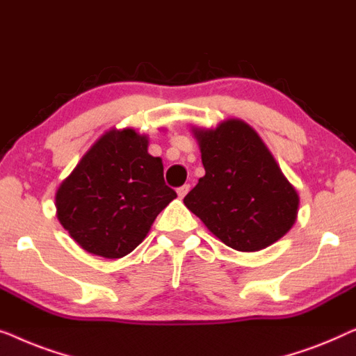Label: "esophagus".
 I'll use <instances>...</instances> for the list:
<instances>
[{"label":"esophagus","mask_w":356,"mask_h":356,"mask_svg":"<svg viewBox=\"0 0 356 356\" xmlns=\"http://www.w3.org/2000/svg\"><path fill=\"white\" fill-rule=\"evenodd\" d=\"M188 190H190V185H187V184L182 185V187H179V188H177V195H179V198H184L185 195L188 193Z\"/></svg>","instance_id":"esophagus-1"}]
</instances>
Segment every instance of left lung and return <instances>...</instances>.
<instances>
[{
    "label": "left lung",
    "mask_w": 356,
    "mask_h": 356,
    "mask_svg": "<svg viewBox=\"0 0 356 356\" xmlns=\"http://www.w3.org/2000/svg\"><path fill=\"white\" fill-rule=\"evenodd\" d=\"M190 130L204 176L185 207L237 252H259L282 238L297 221L300 197L257 130L238 118Z\"/></svg>",
    "instance_id": "8db88e82"
}]
</instances>
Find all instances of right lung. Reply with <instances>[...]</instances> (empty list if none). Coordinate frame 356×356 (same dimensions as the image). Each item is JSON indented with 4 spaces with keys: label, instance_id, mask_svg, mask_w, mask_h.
<instances>
[{
    "label": "right lung",
    "instance_id": "1",
    "mask_svg": "<svg viewBox=\"0 0 356 356\" xmlns=\"http://www.w3.org/2000/svg\"><path fill=\"white\" fill-rule=\"evenodd\" d=\"M163 171V159L148 153V135L109 129L59 184L54 197L59 222L85 252L126 257L177 197L164 184Z\"/></svg>",
    "mask_w": 356,
    "mask_h": 356
}]
</instances>
